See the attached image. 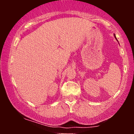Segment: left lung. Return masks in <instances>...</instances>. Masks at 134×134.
I'll use <instances>...</instances> for the list:
<instances>
[{"label": "left lung", "mask_w": 134, "mask_h": 134, "mask_svg": "<svg viewBox=\"0 0 134 134\" xmlns=\"http://www.w3.org/2000/svg\"><path fill=\"white\" fill-rule=\"evenodd\" d=\"M114 36H115V39H116V40H117V39H116V36H115V34H114ZM117 41H118V40H117Z\"/></svg>", "instance_id": "left-lung-1"}]
</instances>
